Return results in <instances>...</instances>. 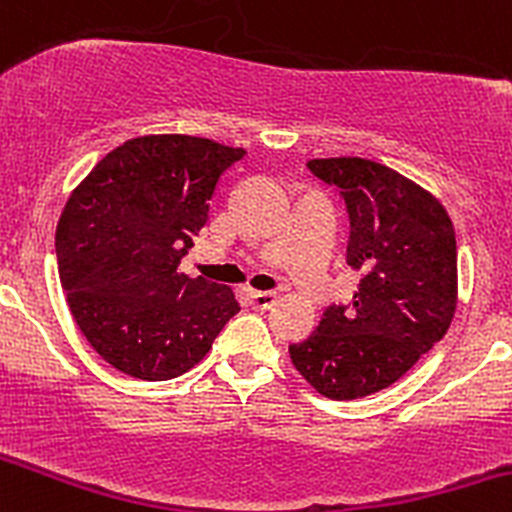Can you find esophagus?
<instances>
[{
	"label": "esophagus",
	"mask_w": 512,
	"mask_h": 512,
	"mask_svg": "<svg viewBox=\"0 0 512 512\" xmlns=\"http://www.w3.org/2000/svg\"><path fill=\"white\" fill-rule=\"evenodd\" d=\"M275 302H277V292H262V290L250 292V305L255 307V310H270Z\"/></svg>",
	"instance_id": "obj_1"
}]
</instances>
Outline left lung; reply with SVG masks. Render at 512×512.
<instances>
[{"mask_svg":"<svg viewBox=\"0 0 512 512\" xmlns=\"http://www.w3.org/2000/svg\"><path fill=\"white\" fill-rule=\"evenodd\" d=\"M307 167L345 197L347 265L362 277L350 307L330 305L315 332L290 345L292 365L325 398H365L400 380L453 322V220L438 197L380 162L327 157Z\"/></svg>","mask_w":512,"mask_h":512,"instance_id":"obj_1","label":"left lung"}]
</instances>
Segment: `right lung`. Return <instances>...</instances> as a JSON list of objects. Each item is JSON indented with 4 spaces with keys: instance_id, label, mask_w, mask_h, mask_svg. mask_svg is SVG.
I'll return each instance as SVG.
<instances>
[{
    "instance_id": "obj_1",
    "label": "right lung",
    "mask_w": 512,
    "mask_h": 512,
    "mask_svg": "<svg viewBox=\"0 0 512 512\" xmlns=\"http://www.w3.org/2000/svg\"><path fill=\"white\" fill-rule=\"evenodd\" d=\"M242 157V147L205 137H137L69 195L57 225L59 282L82 335L124 375H182L240 312L230 287L177 267L205 227L217 180Z\"/></svg>"
}]
</instances>
